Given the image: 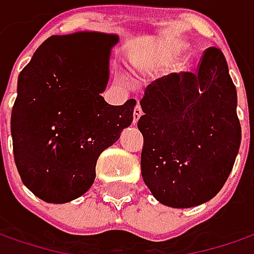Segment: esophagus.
Segmentation results:
<instances>
[{"instance_id": "1", "label": "esophagus", "mask_w": 254, "mask_h": 254, "mask_svg": "<svg viewBox=\"0 0 254 254\" xmlns=\"http://www.w3.org/2000/svg\"><path fill=\"white\" fill-rule=\"evenodd\" d=\"M140 116H142V108L139 105H136L135 106V109H133V125H138V121Z\"/></svg>"}]
</instances>
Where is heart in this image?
Returning a JSON list of instances; mask_svg holds the SVG:
<instances>
[{"mask_svg": "<svg viewBox=\"0 0 254 254\" xmlns=\"http://www.w3.org/2000/svg\"><path fill=\"white\" fill-rule=\"evenodd\" d=\"M186 48H188V44H186L185 41H182V39H169V41L166 42V45L163 47V50H162L160 62L165 64V65L171 64V62L175 61L181 54H183V52L186 51ZM189 65H190V61H189V60H185V61L182 62V65H181V68H182V69H188Z\"/></svg>", "mask_w": 254, "mask_h": 254, "instance_id": "heart-1", "label": "heart"}]
</instances>
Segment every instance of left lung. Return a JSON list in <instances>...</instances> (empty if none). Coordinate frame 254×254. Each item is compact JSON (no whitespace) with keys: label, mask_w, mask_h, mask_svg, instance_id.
<instances>
[{"label":"left lung","mask_w":254,"mask_h":254,"mask_svg":"<svg viewBox=\"0 0 254 254\" xmlns=\"http://www.w3.org/2000/svg\"><path fill=\"white\" fill-rule=\"evenodd\" d=\"M140 108V169L153 197L175 209L213 199L242 140L237 92L222 51H206L196 73H171L149 85Z\"/></svg>","instance_id":"left-lung-1"}]
</instances>
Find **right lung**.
Listing matches in <instances>:
<instances>
[{
  "label": "right lung",
  "instance_id": "right-lung-1",
  "mask_svg": "<svg viewBox=\"0 0 254 254\" xmlns=\"http://www.w3.org/2000/svg\"><path fill=\"white\" fill-rule=\"evenodd\" d=\"M119 35L79 31L44 41L18 76L11 114L22 183L48 203L89 190L96 160L133 121L135 99L109 105L102 92Z\"/></svg>",
  "mask_w": 254,
  "mask_h": 254
}]
</instances>
